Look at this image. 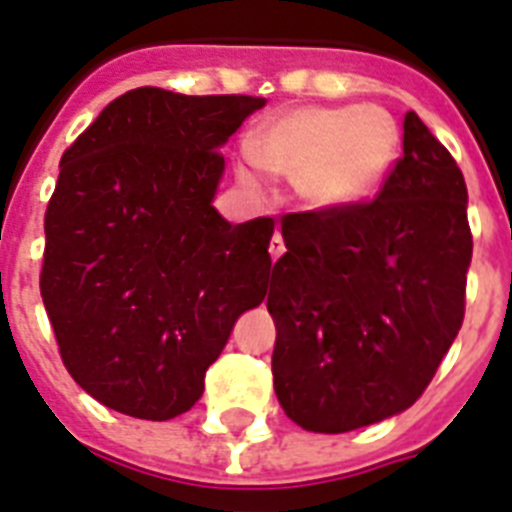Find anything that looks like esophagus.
Returning a JSON list of instances; mask_svg holds the SVG:
<instances>
[{
  "label": "esophagus",
  "instance_id": "1",
  "mask_svg": "<svg viewBox=\"0 0 512 512\" xmlns=\"http://www.w3.org/2000/svg\"><path fill=\"white\" fill-rule=\"evenodd\" d=\"M268 252H271L273 260H279V257L284 255V239H282V233H279V228L273 230V239H271V247H268Z\"/></svg>",
  "mask_w": 512,
  "mask_h": 512
}]
</instances>
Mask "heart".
<instances>
[{
  "instance_id": "1",
  "label": "heart",
  "mask_w": 512,
  "mask_h": 512,
  "mask_svg": "<svg viewBox=\"0 0 512 512\" xmlns=\"http://www.w3.org/2000/svg\"><path fill=\"white\" fill-rule=\"evenodd\" d=\"M400 134L381 107H303L271 117L249 136L241 185L263 190V171L290 179L303 201L346 206L378 185L397 155Z\"/></svg>"
}]
</instances>
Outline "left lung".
<instances>
[{
    "instance_id": "8db88e82",
    "label": "left lung",
    "mask_w": 512,
    "mask_h": 512,
    "mask_svg": "<svg viewBox=\"0 0 512 512\" xmlns=\"http://www.w3.org/2000/svg\"><path fill=\"white\" fill-rule=\"evenodd\" d=\"M268 273L273 389L308 432H349L411 408L464 319L473 233L451 152L416 112L370 201L282 214Z\"/></svg>"
}]
</instances>
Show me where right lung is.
<instances>
[{
	"instance_id": "1",
	"label": "right lung",
	"mask_w": 512,
	"mask_h": 512,
	"mask_svg": "<svg viewBox=\"0 0 512 512\" xmlns=\"http://www.w3.org/2000/svg\"><path fill=\"white\" fill-rule=\"evenodd\" d=\"M263 104L136 88L61 155L39 292L69 376L112 411H190L236 319L263 303L273 220L230 225L212 206L220 147Z\"/></svg>"
}]
</instances>
